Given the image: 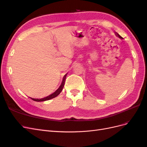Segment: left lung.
Segmentation results:
<instances>
[{
  "instance_id": "left-lung-1",
  "label": "left lung",
  "mask_w": 147,
  "mask_h": 147,
  "mask_svg": "<svg viewBox=\"0 0 147 147\" xmlns=\"http://www.w3.org/2000/svg\"><path fill=\"white\" fill-rule=\"evenodd\" d=\"M115 34H116V35H117V36H118V37H119L120 38H123V37H121V36H120V35H119V34H118L117 32L115 33Z\"/></svg>"
}]
</instances>
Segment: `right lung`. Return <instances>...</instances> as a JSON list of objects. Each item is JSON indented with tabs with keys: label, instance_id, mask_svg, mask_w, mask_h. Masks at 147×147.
I'll return each mask as SVG.
<instances>
[{
	"label": "right lung",
	"instance_id": "right-lung-1",
	"mask_svg": "<svg viewBox=\"0 0 147 147\" xmlns=\"http://www.w3.org/2000/svg\"><path fill=\"white\" fill-rule=\"evenodd\" d=\"M66 75L67 74H65L64 75V77L63 78V82H62V83L61 84V86H59V88L57 89V90L55 92H53V94H51V95L48 96L46 97H44V98H42V99H34V98H31V97H30V98L31 99H32L34 101H37V102H42V101H45V100H50V99H51L53 98H55V97H56V96H58L60 92L62 91V90H63V89L64 88V83H65V77H66Z\"/></svg>",
	"mask_w": 147,
	"mask_h": 147
}]
</instances>
